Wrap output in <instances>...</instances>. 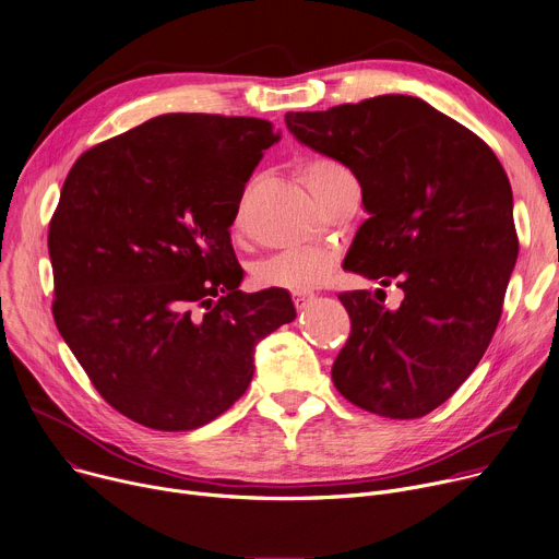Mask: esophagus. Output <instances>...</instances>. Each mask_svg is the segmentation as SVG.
<instances>
[{
    "instance_id": "esophagus-1",
    "label": "esophagus",
    "mask_w": 559,
    "mask_h": 559,
    "mask_svg": "<svg viewBox=\"0 0 559 559\" xmlns=\"http://www.w3.org/2000/svg\"><path fill=\"white\" fill-rule=\"evenodd\" d=\"M314 301V294H306V292H301V294H294V306H296V310H306L310 304Z\"/></svg>"
}]
</instances>
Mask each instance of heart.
<instances>
[{
  "label": "heart",
  "mask_w": 559,
  "mask_h": 559,
  "mask_svg": "<svg viewBox=\"0 0 559 559\" xmlns=\"http://www.w3.org/2000/svg\"><path fill=\"white\" fill-rule=\"evenodd\" d=\"M299 177L314 198H321L334 183L350 177V170L330 157H310L299 166ZM334 267V253L325 247H301L283 251L260 263L253 278L263 287H281L289 292H308L319 287Z\"/></svg>",
  "instance_id": "obj_1"
}]
</instances>
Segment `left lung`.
I'll return each instance as SVG.
<instances>
[{"label": "left lung", "instance_id": "obj_1", "mask_svg": "<svg viewBox=\"0 0 559 559\" xmlns=\"http://www.w3.org/2000/svg\"><path fill=\"white\" fill-rule=\"evenodd\" d=\"M285 123L361 186L368 219L344 270L404 292L397 310L382 289L340 294L353 330L332 382L370 414L423 418L472 376L501 319L519 253L508 175L486 141L416 96L287 111Z\"/></svg>", "mask_w": 559, "mask_h": 559}]
</instances>
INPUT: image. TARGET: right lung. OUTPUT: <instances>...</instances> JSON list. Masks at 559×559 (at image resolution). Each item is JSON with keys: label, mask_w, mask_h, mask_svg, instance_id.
<instances>
[{"label": "right lung", "mask_w": 559, "mask_h": 559, "mask_svg": "<svg viewBox=\"0 0 559 559\" xmlns=\"http://www.w3.org/2000/svg\"><path fill=\"white\" fill-rule=\"evenodd\" d=\"M265 119L164 115L71 166L49 225L53 319L103 400L159 431L198 429L247 391L253 348L296 319L240 289L234 219Z\"/></svg>", "instance_id": "right-lung-1"}]
</instances>
